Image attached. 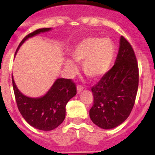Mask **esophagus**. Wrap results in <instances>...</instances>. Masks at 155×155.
Wrapping results in <instances>:
<instances>
[{"instance_id": "obj_1", "label": "esophagus", "mask_w": 155, "mask_h": 155, "mask_svg": "<svg viewBox=\"0 0 155 155\" xmlns=\"http://www.w3.org/2000/svg\"><path fill=\"white\" fill-rule=\"evenodd\" d=\"M83 89H84V87H83V86H82V85H78V87H77L78 93H80L81 91H83Z\"/></svg>"}]
</instances>
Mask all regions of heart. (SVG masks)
Segmentation results:
<instances>
[{"instance_id": "b5f03b06", "label": "heart", "mask_w": 155, "mask_h": 155, "mask_svg": "<svg viewBox=\"0 0 155 155\" xmlns=\"http://www.w3.org/2000/svg\"><path fill=\"white\" fill-rule=\"evenodd\" d=\"M115 55V45L109 38L96 36L86 37L71 50V56L74 61L82 63L84 74L92 79L99 78L107 73L113 64ZM65 65L75 72L77 67L73 61L66 60Z\"/></svg>"}]
</instances>
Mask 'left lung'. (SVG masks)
Segmentation results:
<instances>
[{"instance_id":"obj_1","label":"left lung","mask_w":155,"mask_h":155,"mask_svg":"<svg viewBox=\"0 0 155 155\" xmlns=\"http://www.w3.org/2000/svg\"><path fill=\"white\" fill-rule=\"evenodd\" d=\"M139 83V69L130 43L120 37L114 66L91 87L94 101L89 111L91 121L102 129L123 124L135 103Z\"/></svg>"}]
</instances>
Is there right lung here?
Returning <instances> with one entry per match:
<instances>
[{"label": "right lung", "instance_id": "right-lung-1", "mask_svg": "<svg viewBox=\"0 0 155 155\" xmlns=\"http://www.w3.org/2000/svg\"><path fill=\"white\" fill-rule=\"evenodd\" d=\"M50 29L39 28L27 35L20 42L16 52L28 38ZM12 84L20 113L29 125L40 130H52L62 124L66 116V105L77 94L76 84L71 79L58 78L44 96L37 98L24 95L18 89L13 76Z\"/></svg>", "mask_w": 155, "mask_h": 155}]
</instances>
